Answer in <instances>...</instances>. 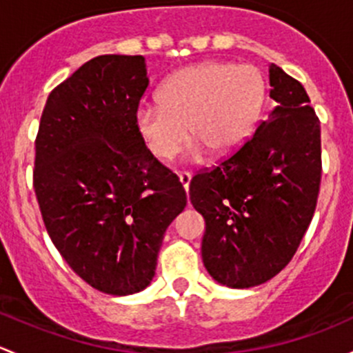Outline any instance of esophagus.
I'll list each match as a JSON object with an SVG mask.
<instances>
[{
	"mask_svg": "<svg viewBox=\"0 0 353 353\" xmlns=\"http://www.w3.org/2000/svg\"><path fill=\"white\" fill-rule=\"evenodd\" d=\"M178 178H180V181H181V187L188 192V187H190V180H192V173L181 172L180 175H178Z\"/></svg>",
	"mask_w": 353,
	"mask_h": 353,
	"instance_id": "1",
	"label": "esophagus"
}]
</instances>
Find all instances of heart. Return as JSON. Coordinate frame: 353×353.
<instances>
[{
  "label": "heart",
  "mask_w": 353,
  "mask_h": 353,
  "mask_svg": "<svg viewBox=\"0 0 353 353\" xmlns=\"http://www.w3.org/2000/svg\"><path fill=\"white\" fill-rule=\"evenodd\" d=\"M159 103L136 112V129L152 156L168 161L190 136L195 150L228 154L243 144L265 100V79L252 64L207 61L176 71L158 93Z\"/></svg>",
  "instance_id": "obj_1"
}]
</instances>
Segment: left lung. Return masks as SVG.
Here are the masks:
<instances>
[{"mask_svg":"<svg viewBox=\"0 0 353 353\" xmlns=\"http://www.w3.org/2000/svg\"><path fill=\"white\" fill-rule=\"evenodd\" d=\"M274 110L234 154L190 181L205 221L202 260L232 289L270 281L310 228L321 181V130L297 79L268 68Z\"/></svg>","mask_w":353,"mask_h":353,"instance_id":"1","label":"left lung"}]
</instances>
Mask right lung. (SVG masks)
<instances>
[{"mask_svg":"<svg viewBox=\"0 0 353 353\" xmlns=\"http://www.w3.org/2000/svg\"><path fill=\"white\" fill-rule=\"evenodd\" d=\"M150 85L143 56L93 57L50 92L35 139L34 188L46 230L86 284L146 289L187 194L136 129Z\"/></svg>","mask_w":353,"mask_h":353,"instance_id":"1","label":"right lung"}]
</instances>
